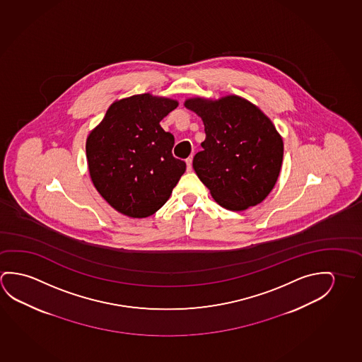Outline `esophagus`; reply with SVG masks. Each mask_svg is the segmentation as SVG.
Returning <instances> with one entry per match:
<instances>
[{"instance_id":"esophagus-1","label":"esophagus","mask_w":362,"mask_h":362,"mask_svg":"<svg viewBox=\"0 0 362 362\" xmlns=\"http://www.w3.org/2000/svg\"><path fill=\"white\" fill-rule=\"evenodd\" d=\"M186 165H187V171H191L192 170V158L191 157L186 160Z\"/></svg>"}]
</instances>
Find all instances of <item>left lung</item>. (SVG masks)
<instances>
[{"label": "left lung", "instance_id": "1", "mask_svg": "<svg viewBox=\"0 0 362 362\" xmlns=\"http://www.w3.org/2000/svg\"><path fill=\"white\" fill-rule=\"evenodd\" d=\"M206 138L192 167L214 200L231 211L255 206L274 187L283 161V139L269 118L244 98H189Z\"/></svg>", "mask_w": 362, "mask_h": 362}]
</instances>
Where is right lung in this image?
<instances>
[{
    "mask_svg": "<svg viewBox=\"0 0 362 362\" xmlns=\"http://www.w3.org/2000/svg\"><path fill=\"white\" fill-rule=\"evenodd\" d=\"M177 105L149 93L115 100L86 138L93 185L118 213L151 216L186 171V163L173 156L175 138L160 126Z\"/></svg>",
    "mask_w": 362,
    "mask_h": 362,
    "instance_id": "obj_1",
    "label": "right lung"
}]
</instances>
